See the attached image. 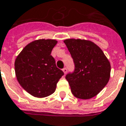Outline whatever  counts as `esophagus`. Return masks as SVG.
<instances>
[{"instance_id": "1", "label": "esophagus", "mask_w": 126, "mask_h": 126, "mask_svg": "<svg viewBox=\"0 0 126 126\" xmlns=\"http://www.w3.org/2000/svg\"><path fill=\"white\" fill-rule=\"evenodd\" d=\"M63 73L65 74L67 73V68H63Z\"/></svg>"}]
</instances>
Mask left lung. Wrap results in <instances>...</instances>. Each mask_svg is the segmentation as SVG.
Listing matches in <instances>:
<instances>
[{
    "instance_id": "left-lung-1",
    "label": "left lung",
    "mask_w": 126,
    "mask_h": 126,
    "mask_svg": "<svg viewBox=\"0 0 126 126\" xmlns=\"http://www.w3.org/2000/svg\"><path fill=\"white\" fill-rule=\"evenodd\" d=\"M74 63V71L65 76L72 94L79 99H91L106 86L110 63L94 42L80 39L64 40Z\"/></svg>"
}]
</instances>
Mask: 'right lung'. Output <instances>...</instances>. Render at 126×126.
I'll return each instance as SVG.
<instances>
[{
  "label": "right lung",
  "instance_id": "right-lung-1",
  "mask_svg": "<svg viewBox=\"0 0 126 126\" xmlns=\"http://www.w3.org/2000/svg\"><path fill=\"white\" fill-rule=\"evenodd\" d=\"M55 40H38L28 44L15 61V73L19 84L31 95L45 97L55 91L64 75L52 56Z\"/></svg>",
  "mask_w": 126,
  "mask_h": 126
}]
</instances>
